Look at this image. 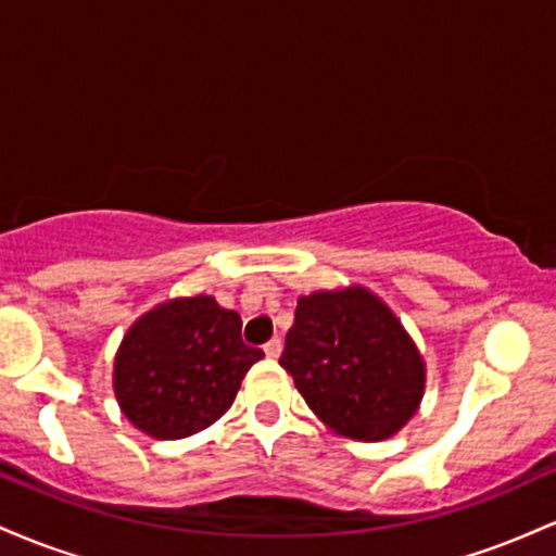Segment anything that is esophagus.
Wrapping results in <instances>:
<instances>
[{"label": "esophagus", "instance_id": "1", "mask_svg": "<svg viewBox=\"0 0 556 556\" xmlns=\"http://www.w3.org/2000/svg\"><path fill=\"white\" fill-rule=\"evenodd\" d=\"M264 353H266V358L277 361L279 355H282V340H271V342H266V344H264Z\"/></svg>", "mask_w": 556, "mask_h": 556}]
</instances>
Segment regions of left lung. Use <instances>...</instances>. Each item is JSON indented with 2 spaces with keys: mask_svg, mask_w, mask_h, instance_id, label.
I'll return each mask as SVG.
<instances>
[{
  "mask_svg": "<svg viewBox=\"0 0 556 556\" xmlns=\"http://www.w3.org/2000/svg\"><path fill=\"white\" fill-rule=\"evenodd\" d=\"M279 366L314 416L353 442H384L418 413L426 361L394 311L363 285L298 298Z\"/></svg>",
  "mask_w": 556,
  "mask_h": 556,
  "instance_id": "left-lung-1",
  "label": "left lung"
}]
</instances>
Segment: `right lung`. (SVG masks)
<instances>
[{
	"label": "right lung",
	"instance_id": "1",
	"mask_svg": "<svg viewBox=\"0 0 556 556\" xmlns=\"http://www.w3.org/2000/svg\"><path fill=\"white\" fill-rule=\"evenodd\" d=\"M240 316L212 295L169 298L138 316L114 355L123 416L154 439H185L232 407L248 368L264 358L240 340Z\"/></svg>",
	"mask_w": 556,
	"mask_h": 556
}]
</instances>
